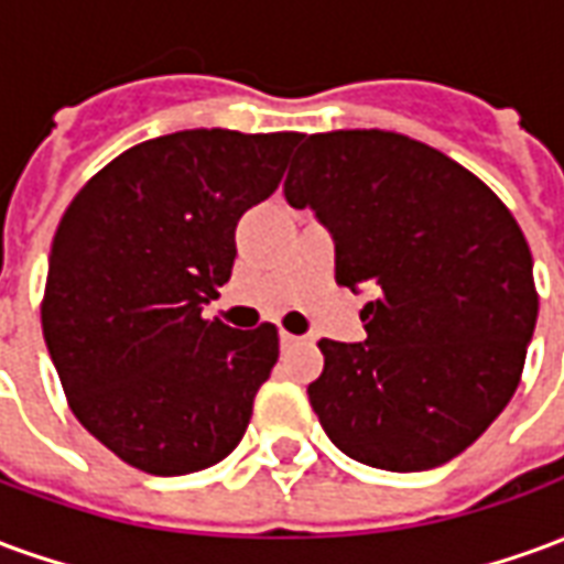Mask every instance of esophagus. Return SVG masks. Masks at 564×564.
<instances>
[{
	"label": "esophagus",
	"instance_id": "esophagus-1",
	"mask_svg": "<svg viewBox=\"0 0 564 564\" xmlns=\"http://www.w3.org/2000/svg\"><path fill=\"white\" fill-rule=\"evenodd\" d=\"M299 344H302V338H299V335H290V332L281 329V347H283V350H290V347H299Z\"/></svg>",
	"mask_w": 564,
	"mask_h": 564
}]
</instances>
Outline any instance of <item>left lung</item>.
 <instances>
[{"label":"left lung","instance_id":"left-lung-1","mask_svg":"<svg viewBox=\"0 0 564 564\" xmlns=\"http://www.w3.org/2000/svg\"><path fill=\"white\" fill-rule=\"evenodd\" d=\"M299 141L283 196L332 232L335 281L375 293L366 341H319L311 408L362 465H444L520 387L538 319L525 235L480 177L423 141L383 129Z\"/></svg>","mask_w":564,"mask_h":564}]
</instances>
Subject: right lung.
I'll return each mask as SVG.
<instances>
[{
  "label": "right lung",
  "mask_w": 564,
  "mask_h": 564,
  "mask_svg": "<svg viewBox=\"0 0 564 564\" xmlns=\"http://www.w3.org/2000/svg\"><path fill=\"white\" fill-rule=\"evenodd\" d=\"M299 132L184 129L93 174L56 226L42 302L68 408L139 471L226 459L278 362V329L202 311L235 262V226L278 189Z\"/></svg>",
  "instance_id": "1"
}]
</instances>
